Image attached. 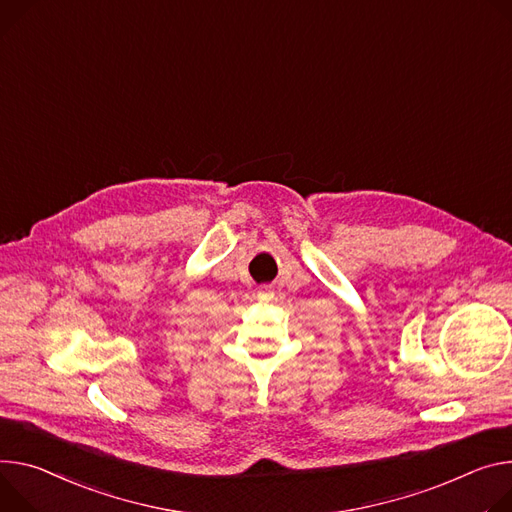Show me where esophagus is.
I'll return each mask as SVG.
<instances>
[{
    "mask_svg": "<svg viewBox=\"0 0 512 512\" xmlns=\"http://www.w3.org/2000/svg\"><path fill=\"white\" fill-rule=\"evenodd\" d=\"M257 298H259L261 302H269V300L273 298V290H271V286H261V288L257 290Z\"/></svg>",
    "mask_w": 512,
    "mask_h": 512,
    "instance_id": "1",
    "label": "esophagus"
}]
</instances>
